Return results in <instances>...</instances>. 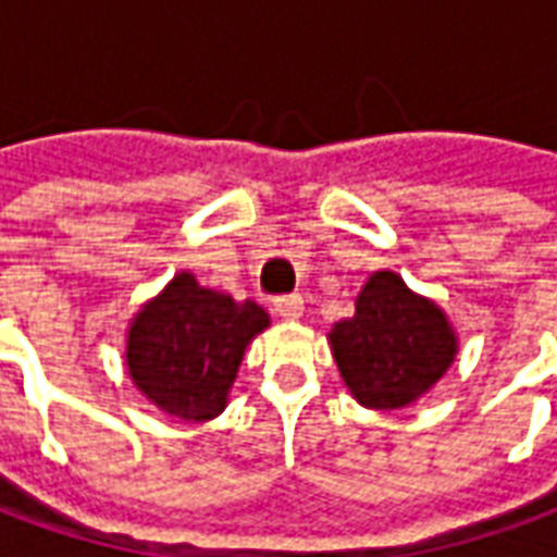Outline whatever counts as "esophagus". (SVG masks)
Listing matches in <instances>:
<instances>
[{"instance_id":"34e87169","label":"esophagus","mask_w":557,"mask_h":557,"mask_svg":"<svg viewBox=\"0 0 557 557\" xmlns=\"http://www.w3.org/2000/svg\"><path fill=\"white\" fill-rule=\"evenodd\" d=\"M274 310L283 319H301L304 315V298L301 295H283V298H274Z\"/></svg>"}]
</instances>
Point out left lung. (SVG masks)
I'll return each instance as SVG.
<instances>
[{"instance_id": "8db88e82", "label": "left lung", "mask_w": 557, "mask_h": 557, "mask_svg": "<svg viewBox=\"0 0 557 557\" xmlns=\"http://www.w3.org/2000/svg\"><path fill=\"white\" fill-rule=\"evenodd\" d=\"M327 337L351 397L375 411L406 409L423 397L459 349L442 307L414 295L394 271L370 274L355 315Z\"/></svg>"}]
</instances>
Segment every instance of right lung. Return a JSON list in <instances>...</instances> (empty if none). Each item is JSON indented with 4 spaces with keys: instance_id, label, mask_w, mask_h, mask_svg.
Returning a JSON list of instances; mask_svg holds the SVG:
<instances>
[{
    "instance_id": "right-lung-1",
    "label": "right lung",
    "mask_w": 557,
    "mask_h": 557,
    "mask_svg": "<svg viewBox=\"0 0 557 557\" xmlns=\"http://www.w3.org/2000/svg\"><path fill=\"white\" fill-rule=\"evenodd\" d=\"M271 325L256 301H235L175 274L127 331V373L160 411L202 423L226 409L244 349Z\"/></svg>"
}]
</instances>
